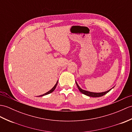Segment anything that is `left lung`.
<instances>
[{"label":"left lung","mask_w":132,"mask_h":132,"mask_svg":"<svg viewBox=\"0 0 132 132\" xmlns=\"http://www.w3.org/2000/svg\"><path fill=\"white\" fill-rule=\"evenodd\" d=\"M75 82L76 84V85H77V87L79 89V91L82 94H84L85 95H86V96H89V97H101V96H104V95L106 94V93H108L109 92H110V90H111L112 89V88L111 89H110L108 91L106 92H101V93H94V92H88V91H87V90H83L82 89H81L80 88V87L79 86L77 82H76V81H75Z\"/></svg>","instance_id":"left-lung-1"}]
</instances>
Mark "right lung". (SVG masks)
Here are the masks:
<instances>
[{"instance_id":"right-lung-1","label":"right lung","mask_w":132,"mask_h":132,"mask_svg":"<svg viewBox=\"0 0 132 132\" xmlns=\"http://www.w3.org/2000/svg\"><path fill=\"white\" fill-rule=\"evenodd\" d=\"M57 83H58V81H57V82H56V84H55L53 88H52V89H51L50 91H48V92L45 93V94H42V95H41V96H39V97H40V96H45V95H47V94H50V93H52V92H53L54 90V89H56V86H57Z\"/></svg>"}]
</instances>
